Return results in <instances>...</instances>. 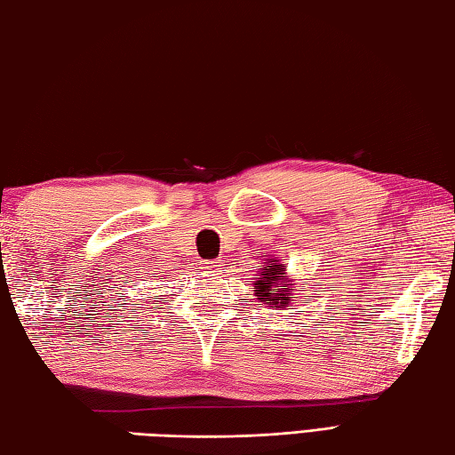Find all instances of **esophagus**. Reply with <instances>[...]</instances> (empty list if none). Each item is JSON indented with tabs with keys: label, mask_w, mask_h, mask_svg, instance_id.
I'll use <instances>...</instances> for the list:
<instances>
[{
	"label": "esophagus",
	"mask_w": 455,
	"mask_h": 455,
	"mask_svg": "<svg viewBox=\"0 0 455 455\" xmlns=\"http://www.w3.org/2000/svg\"><path fill=\"white\" fill-rule=\"evenodd\" d=\"M203 269H205L207 274H215L220 269V262H219V259H209V262L203 264Z\"/></svg>",
	"instance_id": "34e87169"
}]
</instances>
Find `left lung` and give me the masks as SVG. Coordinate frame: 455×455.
<instances>
[{
    "label": "left lung",
    "instance_id": "8db88e82",
    "mask_svg": "<svg viewBox=\"0 0 455 455\" xmlns=\"http://www.w3.org/2000/svg\"><path fill=\"white\" fill-rule=\"evenodd\" d=\"M259 272V277L254 283L256 299L264 305H274L275 308H285L289 305V293L287 289L291 287V279H289L285 266L279 259L272 258Z\"/></svg>",
    "mask_w": 455,
    "mask_h": 455
}]
</instances>
